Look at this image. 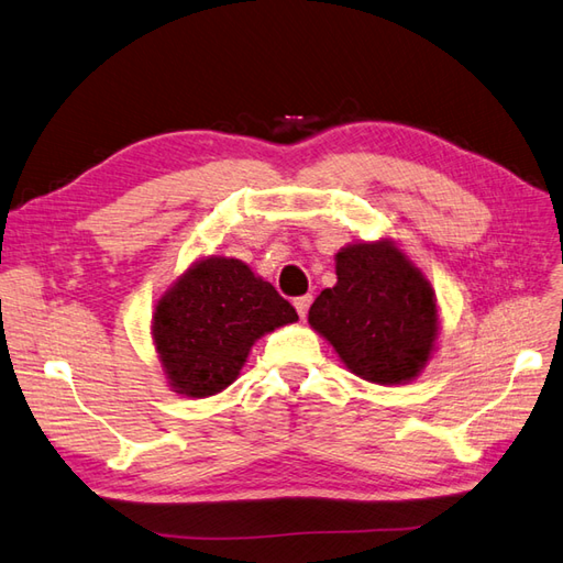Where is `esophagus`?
Masks as SVG:
<instances>
[{
    "label": "esophagus",
    "instance_id": "34e87169",
    "mask_svg": "<svg viewBox=\"0 0 563 563\" xmlns=\"http://www.w3.org/2000/svg\"><path fill=\"white\" fill-rule=\"evenodd\" d=\"M310 303H313V296H310V294L294 298V306H296L298 316H301V318H306V316H308V308H310Z\"/></svg>",
    "mask_w": 563,
    "mask_h": 563
}]
</instances>
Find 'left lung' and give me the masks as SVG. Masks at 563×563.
<instances>
[{
	"label": "left lung",
	"mask_w": 563,
	"mask_h": 563,
	"mask_svg": "<svg viewBox=\"0 0 563 563\" xmlns=\"http://www.w3.org/2000/svg\"><path fill=\"white\" fill-rule=\"evenodd\" d=\"M336 284L308 310L346 371L376 385H405L429 366L441 336L439 298L390 235L336 250Z\"/></svg>",
	"instance_id": "obj_1"
}]
</instances>
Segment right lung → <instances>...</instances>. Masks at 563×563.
<instances>
[{
  "label": "right lung",
  "mask_w": 563,
  "mask_h": 563,
  "mask_svg": "<svg viewBox=\"0 0 563 563\" xmlns=\"http://www.w3.org/2000/svg\"><path fill=\"white\" fill-rule=\"evenodd\" d=\"M296 320L294 306L243 260L202 255L156 301L152 344L170 390L205 399L241 376L260 336Z\"/></svg>",
  "instance_id": "add662e5"
}]
</instances>
